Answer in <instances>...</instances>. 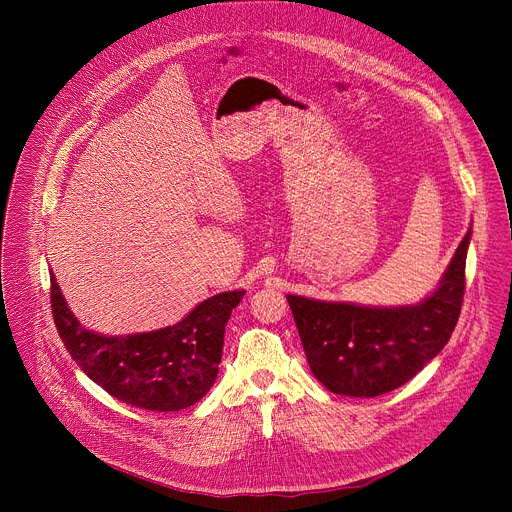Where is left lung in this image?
Masks as SVG:
<instances>
[{
    "label": "left lung",
    "mask_w": 512,
    "mask_h": 512,
    "mask_svg": "<svg viewBox=\"0 0 512 512\" xmlns=\"http://www.w3.org/2000/svg\"><path fill=\"white\" fill-rule=\"evenodd\" d=\"M470 235L458 245L440 285L415 306L371 308L287 296L314 377L348 397H377L411 381L458 324Z\"/></svg>",
    "instance_id": "8db88e82"
}]
</instances>
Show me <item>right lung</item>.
I'll list each match as a JSON object with an SVG mask.
<instances>
[{
  "instance_id": "add662e5",
  "label": "right lung",
  "mask_w": 512,
  "mask_h": 512,
  "mask_svg": "<svg viewBox=\"0 0 512 512\" xmlns=\"http://www.w3.org/2000/svg\"><path fill=\"white\" fill-rule=\"evenodd\" d=\"M243 296V289L223 291L174 326L103 336L81 326L50 275L54 324L72 360L109 395L150 411H180L208 393L223 356L225 326Z\"/></svg>"
}]
</instances>
